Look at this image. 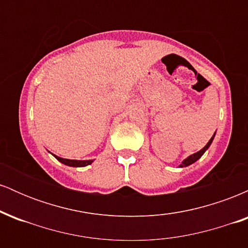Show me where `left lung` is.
Instances as JSON below:
<instances>
[{
	"label": "left lung",
	"instance_id": "8db88e82",
	"mask_svg": "<svg viewBox=\"0 0 248 248\" xmlns=\"http://www.w3.org/2000/svg\"><path fill=\"white\" fill-rule=\"evenodd\" d=\"M215 135H216V133L213 134V136L211 139H210V141L207 142L206 143V146L203 148V149H201L199 150V152H197V153H195V154H192V155H190V156H187V157L186 158V160H184L183 162H182L181 164H179V168H183V167H187V166H190V164H192V163H195L196 161L197 160H199V158L202 157V156H203V154L206 152L207 149H209V147L211 146V143H212V141H213V139H215Z\"/></svg>",
	"mask_w": 248,
	"mask_h": 248
}]
</instances>
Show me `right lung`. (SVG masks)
Wrapping results in <instances>:
<instances>
[{
	"mask_svg": "<svg viewBox=\"0 0 248 248\" xmlns=\"http://www.w3.org/2000/svg\"><path fill=\"white\" fill-rule=\"evenodd\" d=\"M53 155V154H52ZM58 160L59 162H62V164H65V166H69V167H86V166H90V164H92L93 160H84V161H80V160H67V158H62V157H59V156H56L53 155Z\"/></svg>",
	"mask_w": 248,
	"mask_h": 248,
	"instance_id": "right-lung-1",
	"label": "right lung"
}]
</instances>
